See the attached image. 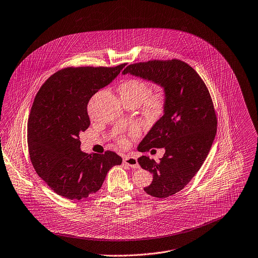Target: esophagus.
Here are the masks:
<instances>
[{
    "mask_svg": "<svg viewBox=\"0 0 258 258\" xmlns=\"http://www.w3.org/2000/svg\"><path fill=\"white\" fill-rule=\"evenodd\" d=\"M123 162L129 165L131 168H139V164L137 162V159L130 155H125L123 158Z\"/></svg>",
    "mask_w": 258,
    "mask_h": 258,
    "instance_id": "1",
    "label": "esophagus"
}]
</instances>
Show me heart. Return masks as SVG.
<instances>
[{
	"mask_svg": "<svg viewBox=\"0 0 258 258\" xmlns=\"http://www.w3.org/2000/svg\"><path fill=\"white\" fill-rule=\"evenodd\" d=\"M120 97L126 106H141L142 113L149 119H157L163 115L168 103V92L166 88L159 87L152 92L148 83L141 79H129L119 87ZM140 134L138 126L128 129V137H137ZM119 143L125 145L127 138L121 136Z\"/></svg>",
	"mask_w": 258,
	"mask_h": 258,
	"instance_id": "1",
	"label": "heart"
}]
</instances>
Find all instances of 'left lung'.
<instances>
[{"mask_svg":"<svg viewBox=\"0 0 258 258\" xmlns=\"http://www.w3.org/2000/svg\"><path fill=\"white\" fill-rule=\"evenodd\" d=\"M126 74L152 81L168 92L163 116L138 146L141 152L165 149L160 161L143 155L138 163L153 174L144 190L155 198H167L190 181L209 154L217 132L214 104L198 73L179 59L133 63L123 71Z\"/></svg>","mask_w":258,"mask_h":258,"instance_id":"obj_1","label":"left lung"}]
</instances>
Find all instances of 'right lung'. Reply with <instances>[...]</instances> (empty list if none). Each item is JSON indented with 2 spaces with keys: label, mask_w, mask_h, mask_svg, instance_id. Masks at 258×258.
<instances>
[{
  "label": "right lung",
  "mask_w": 258,
  "mask_h": 258,
  "mask_svg": "<svg viewBox=\"0 0 258 258\" xmlns=\"http://www.w3.org/2000/svg\"><path fill=\"white\" fill-rule=\"evenodd\" d=\"M125 66L60 70L42 85L34 99L27 133L30 159L37 174L63 198H88L101 188L108 171L122 163L114 151L93 155L83 152L80 132L91 124V98Z\"/></svg>",
  "instance_id": "1"
}]
</instances>
